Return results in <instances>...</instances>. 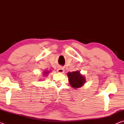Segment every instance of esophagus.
<instances>
[{
  "mask_svg": "<svg viewBox=\"0 0 124 124\" xmlns=\"http://www.w3.org/2000/svg\"><path fill=\"white\" fill-rule=\"evenodd\" d=\"M64 68H63L62 67H58V69H57V72L61 73H64Z\"/></svg>",
  "mask_w": 124,
  "mask_h": 124,
  "instance_id": "34e87169",
  "label": "esophagus"
}]
</instances>
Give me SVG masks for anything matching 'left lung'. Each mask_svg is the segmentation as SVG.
<instances>
[{"label": "left lung", "instance_id": "left-lung-1", "mask_svg": "<svg viewBox=\"0 0 124 124\" xmlns=\"http://www.w3.org/2000/svg\"><path fill=\"white\" fill-rule=\"evenodd\" d=\"M70 85L74 89L79 88L83 86L85 83V77L81 75L79 71H75L67 73Z\"/></svg>", "mask_w": 124, "mask_h": 124}]
</instances>
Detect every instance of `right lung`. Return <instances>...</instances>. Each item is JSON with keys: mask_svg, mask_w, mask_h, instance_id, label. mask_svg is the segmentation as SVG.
<instances>
[{"mask_svg": "<svg viewBox=\"0 0 124 124\" xmlns=\"http://www.w3.org/2000/svg\"><path fill=\"white\" fill-rule=\"evenodd\" d=\"M44 73L45 75H47L48 74V73H49V72H48V71H45V72H44Z\"/></svg>", "mask_w": 124, "mask_h": 124, "instance_id": "right-lung-1", "label": "right lung"}]
</instances>
